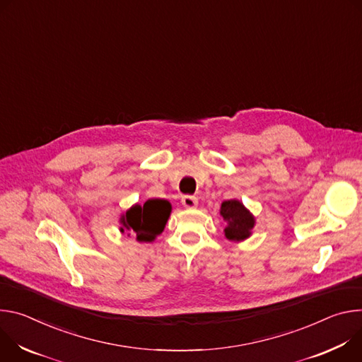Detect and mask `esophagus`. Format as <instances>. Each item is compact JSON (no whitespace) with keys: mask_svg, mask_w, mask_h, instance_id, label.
I'll return each mask as SVG.
<instances>
[{"mask_svg":"<svg viewBox=\"0 0 362 362\" xmlns=\"http://www.w3.org/2000/svg\"><path fill=\"white\" fill-rule=\"evenodd\" d=\"M181 203L185 209H195L198 206V199L197 197H192V195H184L181 198Z\"/></svg>","mask_w":362,"mask_h":362,"instance_id":"obj_1","label":"esophagus"}]
</instances>
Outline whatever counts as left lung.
Returning <instances> with one entry per match:
<instances>
[{
	"instance_id": "obj_1",
	"label": "left lung",
	"mask_w": 362,
	"mask_h": 362,
	"mask_svg": "<svg viewBox=\"0 0 362 362\" xmlns=\"http://www.w3.org/2000/svg\"><path fill=\"white\" fill-rule=\"evenodd\" d=\"M220 216L227 223L224 228V235L231 242H242L252 234V228L255 227L253 214L240 203L238 199H227L221 204Z\"/></svg>"
}]
</instances>
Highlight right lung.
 <instances>
[{"mask_svg":"<svg viewBox=\"0 0 362 362\" xmlns=\"http://www.w3.org/2000/svg\"><path fill=\"white\" fill-rule=\"evenodd\" d=\"M171 214V204L167 199L152 198L144 206L135 204L125 214L120 216V233L136 235L138 242H153L155 237L165 228Z\"/></svg>","mask_w":362,"mask_h":362,"instance_id":"obj_1","label":"right lung"}]
</instances>
